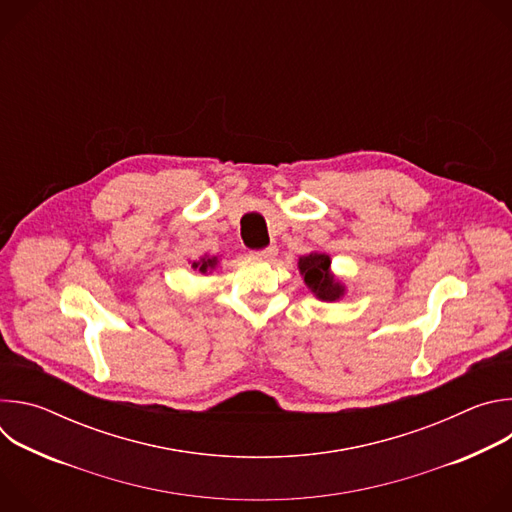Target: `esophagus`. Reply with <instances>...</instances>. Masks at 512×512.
Returning a JSON list of instances; mask_svg holds the SVG:
<instances>
[{"instance_id":"esophagus-1","label":"esophagus","mask_w":512,"mask_h":512,"mask_svg":"<svg viewBox=\"0 0 512 512\" xmlns=\"http://www.w3.org/2000/svg\"><path fill=\"white\" fill-rule=\"evenodd\" d=\"M275 255H277V247H275V245H269V247H265V249H261V251H253V257L265 259V261L273 259Z\"/></svg>"}]
</instances>
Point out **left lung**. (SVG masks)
Segmentation results:
<instances>
[{
    "label": "left lung",
    "instance_id": "left-lung-1",
    "mask_svg": "<svg viewBox=\"0 0 512 512\" xmlns=\"http://www.w3.org/2000/svg\"><path fill=\"white\" fill-rule=\"evenodd\" d=\"M330 257L326 253H310L300 257L298 267L304 275V283L322 302H336L344 296V285L330 271Z\"/></svg>",
    "mask_w": 512,
    "mask_h": 512
}]
</instances>
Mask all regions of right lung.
I'll return each mask as SVG.
<instances>
[{"label":"right lung","instance_id":"add662e5","mask_svg":"<svg viewBox=\"0 0 512 512\" xmlns=\"http://www.w3.org/2000/svg\"><path fill=\"white\" fill-rule=\"evenodd\" d=\"M216 263H218V257H208V255H204V257H200V261H194V263H192V269H196V271H200V273H206V271L214 269Z\"/></svg>","mask_w":512,"mask_h":512}]
</instances>
